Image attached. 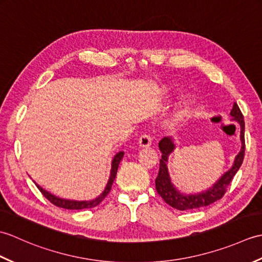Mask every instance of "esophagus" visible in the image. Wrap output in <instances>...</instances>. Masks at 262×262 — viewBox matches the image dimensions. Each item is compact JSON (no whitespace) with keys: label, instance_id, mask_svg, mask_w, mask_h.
Instances as JSON below:
<instances>
[{"label":"esophagus","instance_id":"34e87169","mask_svg":"<svg viewBox=\"0 0 262 262\" xmlns=\"http://www.w3.org/2000/svg\"><path fill=\"white\" fill-rule=\"evenodd\" d=\"M151 143H152V136L147 134V133L141 135L140 138H138V144H140V146L142 147H147L151 145Z\"/></svg>","mask_w":262,"mask_h":262}]
</instances>
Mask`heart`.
Wrapping results in <instances>:
<instances>
[{"label": "heart", "mask_w": 262, "mask_h": 262, "mask_svg": "<svg viewBox=\"0 0 262 262\" xmlns=\"http://www.w3.org/2000/svg\"><path fill=\"white\" fill-rule=\"evenodd\" d=\"M188 110H189V108H188V107H187L186 109H183V111H182V115H185V114H187V111H188Z\"/></svg>", "instance_id": "b5f03b06"}]
</instances>
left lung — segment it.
<instances>
[{
  "instance_id": "left-lung-1",
  "label": "left lung",
  "mask_w": 262,
  "mask_h": 262,
  "mask_svg": "<svg viewBox=\"0 0 262 262\" xmlns=\"http://www.w3.org/2000/svg\"><path fill=\"white\" fill-rule=\"evenodd\" d=\"M231 116L233 119L236 120L241 126V143L242 147L240 153L235 158L234 164L232 169L227 171L226 173L217 181L215 185L208 189L207 191L198 193V194H183L179 192L171 183L170 177L168 173V168H166V162H168L169 154L174 149V144L172 142L171 137H164L159 143L160 151L162 152V158L160 160V169L157 179H155V188L161 197L163 198L164 202L170 205L171 207L179 210H188V209H196L200 207H205L213 204L217 200H220L224 196L227 187L230 186L233 178L240 169V166L244 159V152H246V141H244V120L243 115L240 108L236 103L233 104V109L231 110Z\"/></svg>"
}]
</instances>
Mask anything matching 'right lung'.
Instances as JSON below:
<instances>
[{"label": "right lung", "mask_w": 262, "mask_h": 262, "mask_svg": "<svg viewBox=\"0 0 262 262\" xmlns=\"http://www.w3.org/2000/svg\"><path fill=\"white\" fill-rule=\"evenodd\" d=\"M124 157V152H119L116 154V157L113 160V164H111V172H110V178H109V181L107 183V187H105L104 191L100 194V196L94 199V200H90V202H75V200H66V199H62V198H58V197H55L54 194L49 193L48 191L43 190V189L40 186H37V188L40 190V192L45 196L49 202H51L53 205L57 206L59 208H65V209H76V210H80V209H88V208H93L98 206L100 203L102 202L104 199V197L107 196L109 193V191L111 190V186H113V183L116 179V176H117V170H118V166L120 161Z\"/></svg>", "instance_id": "add662e5"}]
</instances>
